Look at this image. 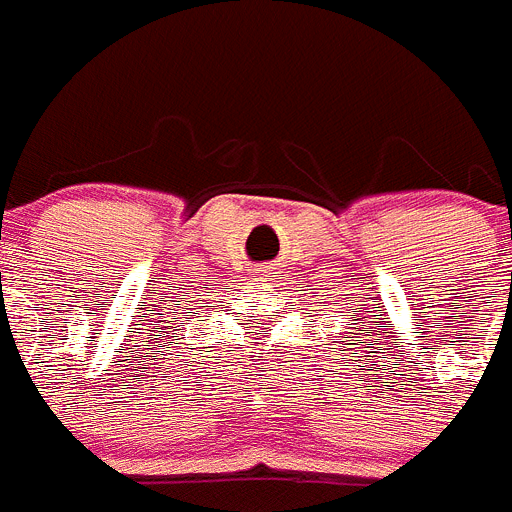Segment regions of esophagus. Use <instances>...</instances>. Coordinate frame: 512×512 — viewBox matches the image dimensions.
Masks as SVG:
<instances>
[{"label":"esophagus","instance_id":"obj_1","mask_svg":"<svg viewBox=\"0 0 512 512\" xmlns=\"http://www.w3.org/2000/svg\"><path fill=\"white\" fill-rule=\"evenodd\" d=\"M257 272H260L262 278H267V272H270V267H257Z\"/></svg>","mask_w":512,"mask_h":512}]
</instances>
